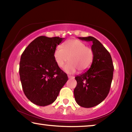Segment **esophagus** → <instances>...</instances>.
<instances>
[{
	"label": "esophagus",
	"instance_id": "obj_1",
	"mask_svg": "<svg viewBox=\"0 0 132 132\" xmlns=\"http://www.w3.org/2000/svg\"><path fill=\"white\" fill-rule=\"evenodd\" d=\"M68 77L69 79H73L74 78V77H73V76H71V75H68Z\"/></svg>",
	"mask_w": 132,
	"mask_h": 132
}]
</instances>
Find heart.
<instances>
[{
	"label": "heart",
	"instance_id": "1",
	"mask_svg": "<svg viewBox=\"0 0 132 132\" xmlns=\"http://www.w3.org/2000/svg\"><path fill=\"white\" fill-rule=\"evenodd\" d=\"M54 58L59 68H63L67 61H69L64 68L68 73H73L77 69L84 72L92 66L94 58L93 50L86 44L77 39H69L64 42L63 48L58 46L54 51Z\"/></svg>",
	"mask_w": 132,
	"mask_h": 132
}]
</instances>
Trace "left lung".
I'll list each match as a JSON object with an SVG mask.
<instances>
[{
  "instance_id": "left-lung-1",
  "label": "left lung",
  "mask_w": 132,
  "mask_h": 132,
  "mask_svg": "<svg viewBox=\"0 0 132 132\" xmlns=\"http://www.w3.org/2000/svg\"><path fill=\"white\" fill-rule=\"evenodd\" d=\"M78 39L93 42L94 58L89 69L75 78L77 85L74 89V97L79 106L92 108L101 103L108 94L114 66L110 54L97 39L92 36Z\"/></svg>"
}]
</instances>
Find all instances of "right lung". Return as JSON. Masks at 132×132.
Wrapping results in <instances>:
<instances>
[{
	"label": "right lung",
	"mask_w": 132,
	"mask_h": 132,
	"mask_svg": "<svg viewBox=\"0 0 132 132\" xmlns=\"http://www.w3.org/2000/svg\"><path fill=\"white\" fill-rule=\"evenodd\" d=\"M63 38L40 36L22 54L19 73L26 96L35 105L45 106L56 100L68 80L67 74L57 66L54 51Z\"/></svg>",
	"instance_id": "add662e5"
}]
</instances>
